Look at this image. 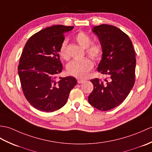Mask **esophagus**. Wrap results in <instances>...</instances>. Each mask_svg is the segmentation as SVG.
Wrapping results in <instances>:
<instances>
[{
    "label": "esophagus",
    "mask_w": 152,
    "mask_h": 152,
    "mask_svg": "<svg viewBox=\"0 0 152 152\" xmlns=\"http://www.w3.org/2000/svg\"><path fill=\"white\" fill-rule=\"evenodd\" d=\"M84 82H85V80H81V79H80V80H78V83H83Z\"/></svg>",
    "instance_id": "obj_1"
}]
</instances>
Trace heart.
<instances>
[{
    "mask_svg": "<svg viewBox=\"0 0 152 152\" xmlns=\"http://www.w3.org/2000/svg\"><path fill=\"white\" fill-rule=\"evenodd\" d=\"M74 39L80 46L86 49L88 56L93 60L98 61L102 57L103 50L99 44H91L92 40L89 35L81 31L77 33ZM67 42L63 41L59 48V55L63 59H69V56L66 51ZM93 66V63L89 58H84L81 60H73L67 64L66 71L69 75L78 78H84Z\"/></svg>",
    "mask_w": 152,
    "mask_h": 152,
    "instance_id": "heart-1",
    "label": "heart"
}]
</instances>
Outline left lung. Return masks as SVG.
<instances>
[{
  "label": "left lung",
  "mask_w": 152,
  "mask_h": 152,
  "mask_svg": "<svg viewBox=\"0 0 152 152\" xmlns=\"http://www.w3.org/2000/svg\"><path fill=\"white\" fill-rule=\"evenodd\" d=\"M92 31L98 37L103 50L98 72L107 75L108 80H90L93 90L88 101L99 110L107 111L124 102L133 88L136 55L129 37L118 27L102 24Z\"/></svg>",
  "instance_id": "1"
}]
</instances>
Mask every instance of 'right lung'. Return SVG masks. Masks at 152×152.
I'll use <instances>...</instances> for the list:
<instances>
[{
	"label": "right lung",
	"mask_w": 152,
	"mask_h": 152,
	"mask_svg": "<svg viewBox=\"0 0 152 152\" xmlns=\"http://www.w3.org/2000/svg\"><path fill=\"white\" fill-rule=\"evenodd\" d=\"M73 28L53 25L33 34L25 45L18 74L25 98L38 110L52 112L62 108L76 85L72 76H57L63 70L59 52L64 33Z\"/></svg>",
	"instance_id": "obj_1"
}]
</instances>
